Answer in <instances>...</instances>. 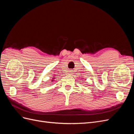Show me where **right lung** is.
<instances>
[{"instance_id":"add662e5","label":"right lung","mask_w":134,"mask_h":134,"mask_svg":"<svg viewBox=\"0 0 134 134\" xmlns=\"http://www.w3.org/2000/svg\"><path fill=\"white\" fill-rule=\"evenodd\" d=\"M52 81H54V80H52Z\"/></svg>"}]
</instances>
